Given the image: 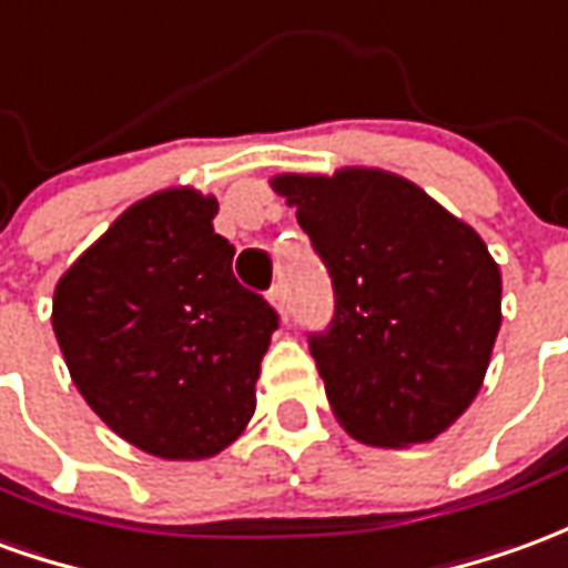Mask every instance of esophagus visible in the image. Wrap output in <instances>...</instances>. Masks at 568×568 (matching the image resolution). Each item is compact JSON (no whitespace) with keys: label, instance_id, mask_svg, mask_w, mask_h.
<instances>
[{"label":"esophagus","instance_id":"1","mask_svg":"<svg viewBox=\"0 0 568 568\" xmlns=\"http://www.w3.org/2000/svg\"><path fill=\"white\" fill-rule=\"evenodd\" d=\"M271 304L280 311V316L283 320H288V292H285V285L283 283H276L271 288Z\"/></svg>","mask_w":568,"mask_h":568}]
</instances>
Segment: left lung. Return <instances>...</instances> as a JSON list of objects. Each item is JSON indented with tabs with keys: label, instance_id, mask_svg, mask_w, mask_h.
<instances>
[{
	"label": "left lung",
	"instance_id": "obj_1",
	"mask_svg": "<svg viewBox=\"0 0 568 568\" xmlns=\"http://www.w3.org/2000/svg\"><path fill=\"white\" fill-rule=\"evenodd\" d=\"M273 190L332 276V323L307 344L344 430L387 449L443 434L501 328V273L477 230L378 169L280 174Z\"/></svg>",
	"mask_w": 568,
	"mask_h": 568
}]
</instances>
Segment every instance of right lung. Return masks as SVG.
<instances>
[{
    "label": "right lung",
    "mask_w": 568,
    "mask_h": 568,
    "mask_svg": "<svg viewBox=\"0 0 568 568\" xmlns=\"http://www.w3.org/2000/svg\"><path fill=\"white\" fill-rule=\"evenodd\" d=\"M217 202L162 190L113 221L54 288L51 325L79 394L138 449L212 458L255 415L280 313L233 276Z\"/></svg>",
    "instance_id": "add662e5"
}]
</instances>
